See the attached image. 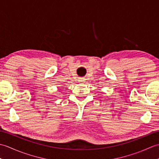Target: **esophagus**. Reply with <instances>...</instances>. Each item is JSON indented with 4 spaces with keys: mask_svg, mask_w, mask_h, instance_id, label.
I'll list each match as a JSON object with an SVG mask.
<instances>
[{
    "mask_svg": "<svg viewBox=\"0 0 159 159\" xmlns=\"http://www.w3.org/2000/svg\"><path fill=\"white\" fill-rule=\"evenodd\" d=\"M79 81H80V83H85V79H82V78H81V79H80V80H79Z\"/></svg>",
    "mask_w": 159,
    "mask_h": 159,
    "instance_id": "obj_1",
    "label": "esophagus"
}]
</instances>
